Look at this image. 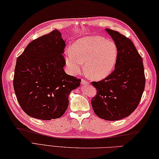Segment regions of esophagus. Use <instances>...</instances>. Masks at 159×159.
<instances>
[{
  "instance_id": "esophagus-1",
  "label": "esophagus",
  "mask_w": 159,
  "mask_h": 159,
  "mask_svg": "<svg viewBox=\"0 0 159 159\" xmlns=\"http://www.w3.org/2000/svg\"><path fill=\"white\" fill-rule=\"evenodd\" d=\"M81 83H82V84L84 85H87V84H89V82L86 80V79H82V82H81Z\"/></svg>"
}]
</instances>
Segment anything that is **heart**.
<instances>
[{"mask_svg": "<svg viewBox=\"0 0 159 159\" xmlns=\"http://www.w3.org/2000/svg\"><path fill=\"white\" fill-rule=\"evenodd\" d=\"M117 57V48L113 42L101 36L84 38L72 46L67 53L66 63L73 74L85 70L94 79L106 77L113 70Z\"/></svg>", "mask_w": 159, "mask_h": 159, "instance_id": "1", "label": "heart"}]
</instances>
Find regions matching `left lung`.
Listing matches in <instances>:
<instances>
[{"instance_id": "1", "label": "left lung", "mask_w": 159, "mask_h": 159, "mask_svg": "<svg viewBox=\"0 0 159 159\" xmlns=\"http://www.w3.org/2000/svg\"><path fill=\"white\" fill-rule=\"evenodd\" d=\"M117 48L115 69L105 78L92 82L96 94L91 104L95 114L107 121L130 115L138 107L144 90L146 78L142 57L129 38L106 29Z\"/></svg>"}]
</instances>
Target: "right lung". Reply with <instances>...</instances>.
Segmentation results:
<instances>
[{
	"instance_id": "obj_1",
	"label": "right lung",
	"mask_w": 159,
	"mask_h": 159,
	"mask_svg": "<svg viewBox=\"0 0 159 159\" xmlns=\"http://www.w3.org/2000/svg\"><path fill=\"white\" fill-rule=\"evenodd\" d=\"M65 42L55 30L32 40L17 59L13 88L19 105L34 118H60L81 80L65 72Z\"/></svg>"
}]
</instances>
